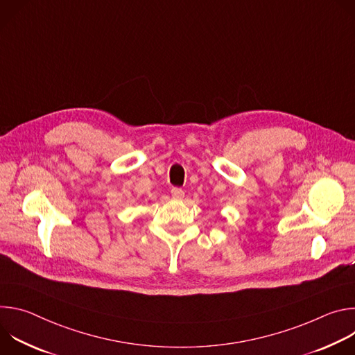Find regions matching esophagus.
Listing matches in <instances>:
<instances>
[{
    "label": "esophagus",
    "instance_id": "obj_1",
    "mask_svg": "<svg viewBox=\"0 0 355 355\" xmlns=\"http://www.w3.org/2000/svg\"><path fill=\"white\" fill-rule=\"evenodd\" d=\"M184 195H185L184 189H181V188H178V187L171 188V196H173L174 199H182Z\"/></svg>",
    "mask_w": 355,
    "mask_h": 355
}]
</instances>
